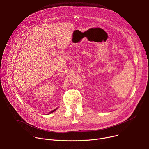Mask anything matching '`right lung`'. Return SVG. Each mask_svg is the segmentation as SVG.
Instances as JSON below:
<instances>
[{
  "label": "right lung",
  "instance_id": "right-lung-1",
  "mask_svg": "<svg viewBox=\"0 0 149 149\" xmlns=\"http://www.w3.org/2000/svg\"><path fill=\"white\" fill-rule=\"evenodd\" d=\"M56 109H55V110H52V111H51V112H50V113H53V112H54V111H55V110H56Z\"/></svg>",
  "mask_w": 149,
  "mask_h": 149
}]
</instances>
